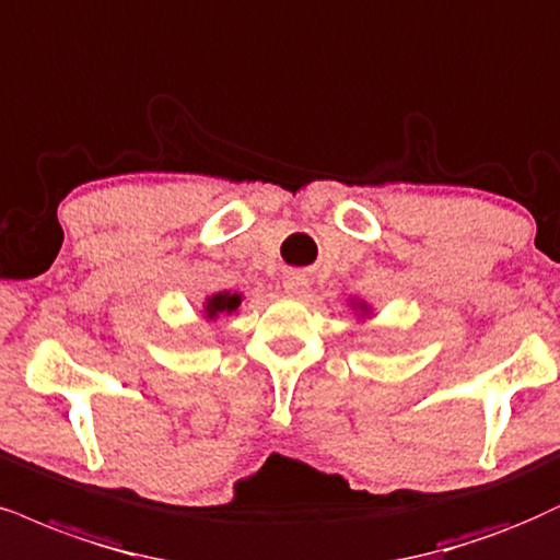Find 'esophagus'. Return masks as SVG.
I'll return each mask as SVG.
<instances>
[{
  "mask_svg": "<svg viewBox=\"0 0 560 560\" xmlns=\"http://www.w3.org/2000/svg\"><path fill=\"white\" fill-rule=\"evenodd\" d=\"M282 288H285L288 295H303L308 291V278L303 272H288L285 280H282Z\"/></svg>",
  "mask_w": 560,
  "mask_h": 560,
  "instance_id": "34e87169",
  "label": "esophagus"
}]
</instances>
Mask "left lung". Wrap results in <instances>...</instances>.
<instances>
[{
	"mask_svg": "<svg viewBox=\"0 0 560 560\" xmlns=\"http://www.w3.org/2000/svg\"><path fill=\"white\" fill-rule=\"evenodd\" d=\"M361 308H363V306H361Z\"/></svg>",
	"mask_w": 560,
	"mask_h": 560,
	"instance_id": "obj_1",
	"label": "left lung"
}]
</instances>
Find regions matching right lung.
Here are the masks:
<instances>
[{
    "label": "right lung",
    "instance_id": "obj_1",
    "mask_svg": "<svg viewBox=\"0 0 560 560\" xmlns=\"http://www.w3.org/2000/svg\"><path fill=\"white\" fill-rule=\"evenodd\" d=\"M238 306H241V295L223 291V293L212 295V299H207L205 314H207V319H218V316H223V314L225 316L233 314Z\"/></svg>",
    "mask_w": 560,
    "mask_h": 560
}]
</instances>
